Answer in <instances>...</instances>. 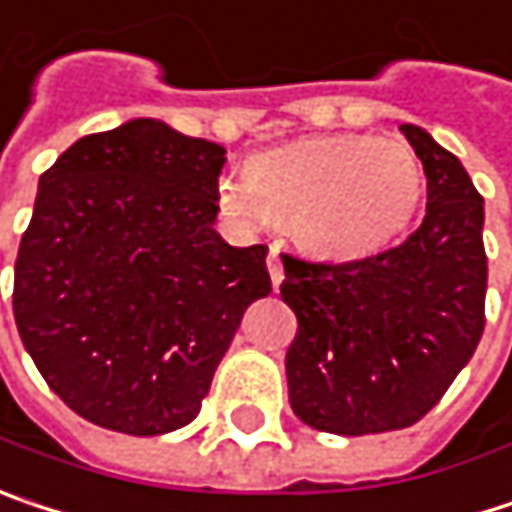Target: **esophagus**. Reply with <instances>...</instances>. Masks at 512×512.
I'll return each instance as SVG.
<instances>
[{
    "label": "esophagus",
    "instance_id": "1",
    "mask_svg": "<svg viewBox=\"0 0 512 512\" xmlns=\"http://www.w3.org/2000/svg\"><path fill=\"white\" fill-rule=\"evenodd\" d=\"M266 269H269V278H272V284L278 287V284L284 281V263H281V257H278V246H272V249H269V257H266Z\"/></svg>",
    "mask_w": 512,
    "mask_h": 512
}]
</instances>
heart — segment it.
I'll list each match as a JSON object with an SVG mask.
<instances>
[{"mask_svg": "<svg viewBox=\"0 0 512 512\" xmlns=\"http://www.w3.org/2000/svg\"><path fill=\"white\" fill-rule=\"evenodd\" d=\"M422 184V163L407 140L322 134L257 155L249 172H228L219 202L243 225L287 222L310 255L360 257L410 222Z\"/></svg>", "mask_w": 512, "mask_h": 512, "instance_id": "heart-1", "label": "heart"}]
</instances>
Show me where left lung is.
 Masks as SVG:
<instances>
[{"mask_svg":"<svg viewBox=\"0 0 512 512\" xmlns=\"http://www.w3.org/2000/svg\"><path fill=\"white\" fill-rule=\"evenodd\" d=\"M428 178L422 225L346 263L281 255V299L299 328L287 349L290 407L304 425L363 437L416 425L484 334V199L451 152L401 125Z\"/></svg>","mask_w":512,"mask_h":512,"instance_id":"1","label":"left lung"}]
</instances>
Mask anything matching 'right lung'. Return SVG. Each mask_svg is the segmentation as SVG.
Returning <instances> with one entry per match:
<instances>
[{
  "instance_id": "add662e5",
  "label": "right lung",
  "mask_w": 512,
  "mask_h": 512,
  "mask_svg": "<svg viewBox=\"0 0 512 512\" xmlns=\"http://www.w3.org/2000/svg\"><path fill=\"white\" fill-rule=\"evenodd\" d=\"M225 149L131 119L40 175L14 263V319L46 384L87 422L155 437L199 416L266 246L216 231Z\"/></svg>"
}]
</instances>
